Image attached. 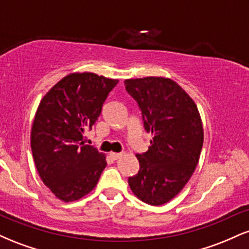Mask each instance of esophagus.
I'll list each match as a JSON object with an SVG mask.
<instances>
[{"mask_svg":"<svg viewBox=\"0 0 249 249\" xmlns=\"http://www.w3.org/2000/svg\"><path fill=\"white\" fill-rule=\"evenodd\" d=\"M110 157L113 159V160H117V159H119L122 157V153H117V152H111L110 153Z\"/></svg>","mask_w":249,"mask_h":249,"instance_id":"34e87169","label":"esophagus"}]
</instances>
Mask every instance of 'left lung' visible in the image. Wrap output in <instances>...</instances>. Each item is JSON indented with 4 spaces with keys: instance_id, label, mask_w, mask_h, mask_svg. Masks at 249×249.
Instances as JSON below:
<instances>
[{
    "instance_id": "left-lung-1",
    "label": "left lung",
    "mask_w": 249,
    "mask_h": 249,
    "mask_svg": "<svg viewBox=\"0 0 249 249\" xmlns=\"http://www.w3.org/2000/svg\"><path fill=\"white\" fill-rule=\"evenodd\" d=\"M126 91L138 103L151 146L136 154L139 171L128 178L134 196L159 206L178 194L196 170L204 142V128L196 103L167 77L125 79Z\"/></svg>"
}]
</instances>
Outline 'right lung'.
Returning a JSON list of instances; mask_svg holds the SVG:
<instances>
[{
  "mask_svg": "<svg viewBox=\"0 0 249 249\" xmlns=\"http://www.w3.org/2000/svg\"><path fill=\"white\" fill-rule=\"evenodd\" d=\"M118 79L93 72H72L56 83L37 107L30 144L45 186L64 202L76 201L96 187L107 166L105 154L85 145Z\"/></svg>",
  "mask_w": 249,
  "mask_h": 249,
  "instance_id": "add662e5",
  "label": "right lung"
}]
</instances>
